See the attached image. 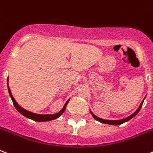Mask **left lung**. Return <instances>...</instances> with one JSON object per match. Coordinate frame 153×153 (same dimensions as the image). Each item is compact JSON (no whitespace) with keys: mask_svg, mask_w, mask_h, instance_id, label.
Listing matches in <instances>:
<instances>
[{"mask_svg":"<svg viewBox=\"0 0 153 153\" xmlns=\"http://www.w3.org/2000/svg\"><path fill=\"white\" fill-rule=\"evenodd\" d=\"M146 98V97H145ZM145 98L143 99V100L142 101L141 103H140V106H139V108H138L136 110V112H134V113H132V115H130V116H129V117H126V118L124 119H122V120H103V119H101V118H99V117H97V116H95V115L93 114V113H92V111L90 110V113L92 114V116H93V117L94 119H95L96 120H97V121H99V122L102 123H105V124H109V125H114V126H118V125H121V124L127 122V121H129V120H131L132 118H133V117H135V116H136L137 115V113L140 112V110L142 108V106H143V101H144V100H145Z\"/></svg>","mask_w":153,"mask_h":153,"instance_id":"obj_1","label":"left lung"}]
</instances>
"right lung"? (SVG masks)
<instances>
[{
    "label": "right lung",
    "mask_w": 153,
    "mask_h": 153,
    "mask_svg": "<svg viewBox=\"0 0 153 153\" xmlns=\"http://www.w3.org/2000/svg\"><path fill=\"white\" fill-rule=\"evenodd\" d=\"M7 89H8V92H9V95H10L12 101H13V106H15V108L17 109V111L21 113V114H22L23 116L27 117V118H29L32 120H34V121H36V122H47V121L55 120V119H57L58 117H60V116L63 114V112L65 111V109H66V107H67V103H68V102L70 101V99H69L66 102V103L64 104L63 109H62L59 113H54V114H37V113H32V112H30L28 111V110H27V109H24V108L21 107V106H20V105H18V103L16 102L15 99L13 98V95H12L11 91H10V87H9V86H8V77H7Z\"/></svg>",
    "instance_id": "1"
}]
</instances>
